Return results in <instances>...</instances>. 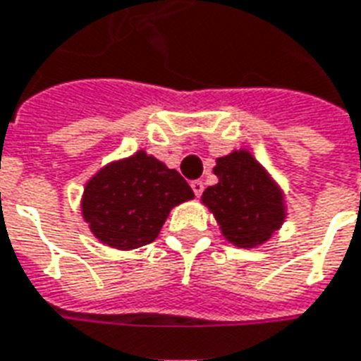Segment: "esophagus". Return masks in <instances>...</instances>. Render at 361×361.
I'll return each instance as SVG.
<instances>
[{"label": "esophagus", "mask_w": 361, "mask_h": 361, "mask_svg": "<svg viewBox=\"0 0 361 361\" xmlns=\"http://www.w3.org/2000/svg\"><path fill=\"white\" fill-rule=\"evenodd\" d=\"M190 186H192V190H194V194H196L197 197L202 196V194H203V188H205V186H203L202 180H192Z\"/></svg>", "instance_id": "esophagus-1"}]
</instances>
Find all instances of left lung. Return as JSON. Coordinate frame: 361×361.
I'll return each instance as SVG.
<instances>
[{"mask_svg": "<svg viewBox=\"0 0 361 361\" xmlns=\"http://www.w3.org/2000/svg\"><path fill=\"white\" fill-rule=\"evenodd\" d=\"M219 183L205 188L202 203L213 213L224 240L235 247L267 243L287 219L283 190L245 148L216 158Z\"/></svg>", "mask_w": 361, "mask_h": 361, "instance_id": "left-lung-1", "label": "left lung"}]
</instances>
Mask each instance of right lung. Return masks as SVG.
Wrapping results in <instances>:
<instances>
[{"label":"right lung","mask_w":361,"mask_h":361,"mask_svg":"<svg viewBox=\"0 0 361 361\" xmlns=\"http://www.w3.org/2000/svg\"><path fill=\"white\" fill-rule=\"evenodd\" d=\"M194 200L175 169L145 150L100 167L81 196V216L100 243L129 251L152 243L171 209Z\"/></svg>","instance_id":"obj_1"}]
</instances>
